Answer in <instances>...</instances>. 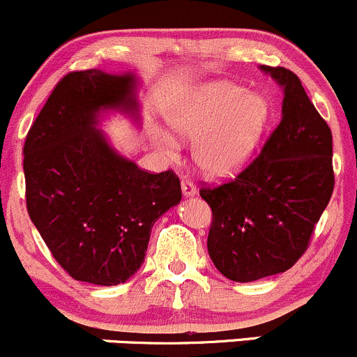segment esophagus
Wrapping results in <instances>:
<instances>
[{
	"mask_svg": "<svg viewBox=\"0 0 357 357\" xmlns=\"http://www.w3.org/2000/svg\"><path fill=\"white\" fill-rule=\"evenodd\" d=\"M181 191L186 198H191V196L196 195V186L192 184L190 179H183L181 181Z\"/></svg>",
	"mask_w": 357,
	"mask_h": 357,
	"instance_id": "obj_1",
	"label": "esophagus"
}]
</instances>
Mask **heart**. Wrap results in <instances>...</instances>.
Here are the masks:
<instances>
[{"mask_svg": "<svg viewBox=\"0 0 357 357\" xmlns=\"http://www.w3.org/2000/svg\"><path fill=\"white\" fill-rule=\"evenodd\" d=\"M272 105L261 92H248L233 82H208L186 96L167 114L174 132L192 142V159L204 174L228 178L240 173L264 141ZM154 141L174 154L178 141L154 130Z\"/></svg>", "mask_w": 357, "mask_h": 357, "instance_id": "b5f03b06", "label": "heart"}]
</instances>
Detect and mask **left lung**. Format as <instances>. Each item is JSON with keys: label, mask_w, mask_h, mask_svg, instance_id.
<instances>
[{"label": "left lung", "mask_w": 357, "mask_h": 357, "mask_svg": "<svg viewBox=\"0 0 357 357\" xmlns=\"http://www.w3.org/2000/svg\"><path fill=\"white\" fill-rule=\"evenodd\" d=\"M284 90L280 124L233 181L203 188L208 253L233 282L289 270L309 247L334 190L333 134L294 72L261 65Z\"/></svg>", "instance_id": "left-lung-1"}]
</instances>
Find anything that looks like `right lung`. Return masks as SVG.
Segmentation results:
<instances>
[{
    "label": "right lung",
    "mask_w": 357,
    "mask_h": 357,
    "mask_svg": "<svg viewBox=\"0 0 357 357\" xmlns=\"http://www.w3.org/2000/svg\"><path fill=\"white\" fill-rule=\"evenodd\" d=\"M136 73L65 75L24 141L26 208L68 275L124 284L144 264L154 223L181 202L173 171L146 173L99 129L107 112L141 122Z\"/></svg>",
    "instance_id": "add662e5"
}]
</instances>
